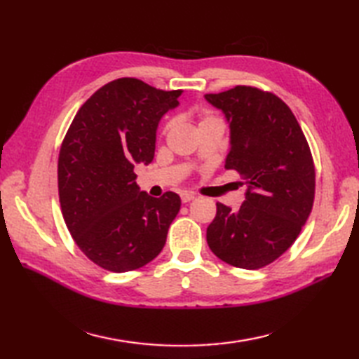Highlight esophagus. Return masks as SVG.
<instances>
[{"instance_id": "1", "label": "esophagus", "mask_w": 359, "mask_h": 359, "mask_svg": "<svg viewBox=\"0 0 359 359\" xmlns=\"http://www.w3.org/2000/svg\"><path fill=\"white\" fill-rule=\"evenodd\" d=\"M194 197H196L194 193H187V191H185V193L180 194V199H182V202H184V203H188L189 201H193Z\"/></svg>"}]
</instances>
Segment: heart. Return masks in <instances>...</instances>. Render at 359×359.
Listing matches in <instances>:
<instances>
[{
    "label": "heart",
    "instance_id": "obj_1",
    "mask_svg": "<svg viewBox=\"0 0 359 359\" xmlns=\"http://www.w3.org/2000/svg\"><path fill=\"white\" fill-rule=\"evenodd\" d=\"M216 120H220V118H219L217 116H215V114H210V112H207V114H202V116L199 117V126H202V125H205V123H210V121H216ZM168 126H170V123H166V125H165V128H163V133L166 131Z\"/></svg>",
    "mask_w": 359,
    "mask_h": 359
}]
</instances>
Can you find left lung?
I'll return each mask as SVG.
<instances>
[{"mask_svg":"<svg viewBox=\"0 0 359 359\" xmlns=\"http://www.w3.org/2000/svg\"><path fill=\"white\" fill-rule=\"evenodd\" d=\"M205 98L230 121L225 170L248 187L239 211L216 203L207 242L219 259L257 270L293 245L313 208L315 163L294 114L278 95L238 85Z\"/></svg>","mask_w":359,"mask_h":359,"instance_id":"left-lung-1","label":"left lung"}]
</instances>
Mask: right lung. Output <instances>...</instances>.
I'll list each match as a JSON object with an SVG mask.
<instances>
[{"label": "right lung", "instance_id": "obj_1", "mask_svg": "<svg viewBox=\"0 0 359 359\" xmlns=\"http://www.w3.org/2000/svg\"><path fill=\"white\" fill-rule=\"evenodd\" d=\"M184 90L123 77L81 104L58 154V196L72 239L102 269L147 265L165 247L180 197H151L135 184V163L154 158L156 129Z\"/></svg>", "mask_w": 359, "mask_h": 359}]
</instances>
